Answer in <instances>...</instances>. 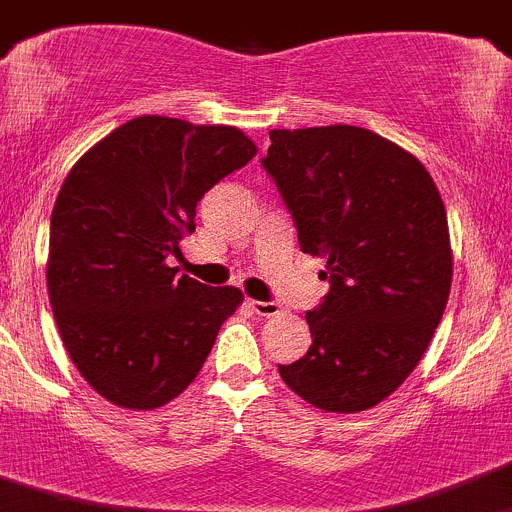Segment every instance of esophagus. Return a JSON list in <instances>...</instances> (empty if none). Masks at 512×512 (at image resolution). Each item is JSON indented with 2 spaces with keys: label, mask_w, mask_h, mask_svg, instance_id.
<instances>
[{
  "label": "esophagus",
  "mask_w": 512,
  "mask_h": 512,
  "mask_svg": "<svg viewBox=\"0 0 512 512\" xmlns=\"http://www.w3.org/2000/svg\"><path fill=\"white\" fill-rule=\"evenodd\" d=\"M247 305L252 307L257 317H275L280 315V305L277 302H260V300H247Z\"/></svg>",
  "instance_id": "obj_1"
}]
</instances>
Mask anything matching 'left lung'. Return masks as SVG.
<instances>
[{
  "mask_svg": "<svg viewBox=\"0 0 512 512\" xmlns=\"http://www.w3.org/2000/svg\"><path fill=\"white\" fill-rule=\"evenodd\" d=\"M262 167L305 255L325 257L312 345L282 380L327 413L393 395L428 350L453 282L445 205L423 162L350 124L272 130Z\"/></svg>",
  "mask_w": 512,
  "mask_h": 512,
  "instance_id": "obj_1",
  "label": "left lung"
}]
</instances>
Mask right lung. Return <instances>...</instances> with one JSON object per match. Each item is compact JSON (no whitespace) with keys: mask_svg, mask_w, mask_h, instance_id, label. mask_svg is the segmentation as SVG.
Masks as SVG:
<instances>
[{"mask_svg":"<svg viewBox=\"0 0 512 512\" xmlns=\"http://www.w3.org/2000/svg\"><path fill=\"white\" fill-rule=\"evenodd\" d=\"M257 147L227 124L145 114L69 170L49 222L47 287L79 375L117 408L155 410L197 377L237 287L177 277L197 202Z\"/></svg>","mask_w":512,"mask_h":512,"instance_id":"right-lung-1","label":"right lung"}]
</instances>
